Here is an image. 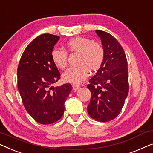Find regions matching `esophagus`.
I'll return each mask as SVG.
<instances>
[{"label":"esophagus","instance_id":"1","mask_svg":"<svg viewBox=\"0 0 153 153\" xmlns=\"http://www.w3.org/2000/svg\"><path fill=\"white\" fill-rule=\"evenodd\" d=\"M79 88H80V86L77 85H73V89L75 91H76L78 90Z\"/></svg>","mask_w":153,"mask_h":153}]
</instances>
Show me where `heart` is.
I'll use <instances>...</instances> for the list:
<instances>
[{"mask_svg": "<svg viewBox=\"0 0 153 153\" xmlns=\"http://www.w3.org/2000/svg\"><path fill=\"white\" fill-rule=\"evenodd\" d=\"M71 53H79L77 67H70L62 74L66 82L77 85L82 82L89 76V69L96 71L102 66L105 58L103 47L88 38L77 36L68 40L66 44ZM67 53L62 49L55 48L51 52L53 64L59 68H64L67 64Z\"/></svg>", "mask_w": 153, "mask_h": 153, "instance_id": "1", "label": "heart"}]
</instances>
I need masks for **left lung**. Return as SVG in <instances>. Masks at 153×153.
I'll return each instance as SVG.
<instances>
[{"mask_svg": "<svg viewBox=\"0 0 153 153\" xmlns=\"http://www.w3.org/2000/svg\"><path fill=\"white\" fill-rule=\"evenodd\" d=\"M96 33L104 48L105 58L87 85L91 93L87 111L92 119L107 122L119 114L128 96V62L122 46L113 36L99 30Z\"/></svg>", "mask_w": 153, "mask_h": 153, "instance_id": "obj_1", "label": "left lung"}]
</instances>
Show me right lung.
Masks as SVG:
<instances>
[{
	"label": "right lung",
	"instance_id": "add662e5",
	"mask_svg": "<svg viewBox=\"0 0 153 153\" xmlns=\"http://www.w3.org/2000/svg\"><path fill=\"white\" fill-rule=\"evenodd\" d=\"M59 39V36L51 34L38 36L25 49L17 69L18 89L23 105L41 124H51L62 117L64 102L73 89L69 83L52 86L60 78L51 59V52Z\"/></svg>",
	"mask_w": 153,
	"mask_h": 153
}]
</instances>
